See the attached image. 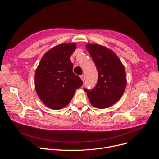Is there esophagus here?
Wrapping results in <instances>:
<instances>
[{
    "label": "esophagus",
    "instance_id": "34e87169",
    "mask_svg": "<svg viewBox=\"0 0 159 159\" xmlns=\"http://www.w3.org/2000/svg\"><path fill=\"white\" fill-rule=\"evenodd\" d=\"M80 78H81V80H82L83 81H85V75H81L80 76Z\"/></svg>",
    "mask_w": 159,
    "mask_h": 159
}]
</instances>
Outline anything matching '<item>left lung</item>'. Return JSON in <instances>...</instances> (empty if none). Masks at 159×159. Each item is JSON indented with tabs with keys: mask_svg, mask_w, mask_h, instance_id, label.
Here are the masks:
<instances>
[{
	"mask_svg": "<svg viewBox=\"0 0 159 159\" xmlns=\"http://www.w3.org/2000/svg\"><path fill=\"white\" fill-rule=\"evenodd\" d=\"M86 49L98 72V83L92 89L84 88L90 103L99 109L107 108L120 99L127 85L126 74L121 60L113 52L98 44Z\"/></svg>",
	"mask_w": 159,
	"mask_h": 159,
	"instance_id": "1",
	"label": "left lung"
}]
</instances>
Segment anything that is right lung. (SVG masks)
I'll use <instances>...</instances> for the list:
<instances>
[{
    "instance_id": "add662e5",
    "label": "right lung",
    "mask_w": 159,
    "mask_h": 159,
    "mask_svg": "<svg viewBox=\"0 0 159 159\" xmlns=\"http://www.w3.org/2000/svg\"><path fill=\"white\" fill-rule=\"evenodd\" d=\"M76 44L57 45L43 56L35 73L38 97L47 107L60 109L68 105L83 81L72 69L70 56Z\"/></svg>"
}]
</instances>
